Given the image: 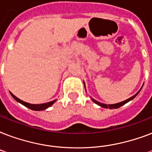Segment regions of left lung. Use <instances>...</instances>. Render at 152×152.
Masks as SVG:
<instances>
[{"instance_id": "obj_1", "label": "left lung", "mask_w": 152, "mask_h": 152, "mask_svg": "<svg viewBox=\"0 0 152 152\" xmlns=\"http://www.w3.org/2000/svg\"><path fill=\"white\" fill-rule=\"evenodd\" d=\"M140 91H138V92L136 94V95H134L133 96H132L131 98H129V99H128L125 100V101L123 102H118V103H116V104H111V105H106V104H103V103H101V102H97L96 100L93 99H92V101L95 102V103H96L97 105H99V106H102V107H103V108H110V109H118L119 108V107H121V106H123V105H125V103H127L128 102H129L130 100L133 99L137 95V94L140 92Z\"/></svg>"}]
</instances>
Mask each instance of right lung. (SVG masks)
<instances>
[{"label": "right lung", "instance_id": "right-lung-1", "mask_svg": "<svg viewBox=\"0 0 152 152\" xmlns=\"http://www.w3.org/2000/svg\"><path fill=\"white\" fill-rule=\"evenodd\" d=\"M10 94L14 98V99H15L17 102H19L20 103L23 104V106H25L26 107H27V108L31 109V110H32L39 111V110H46V109H47L48 107L52 106L53 104L54 103V102L56 101V100H54V101L50 102H46V103H43V104H30V103H27V102H25L22 101V100H20V99H18L17 97H15L12 93L10 92Z\"/></svg>", "mask_w": 152, "mask_h": 152}]
</instances>
